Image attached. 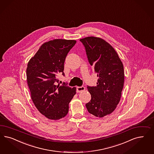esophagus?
<instances>
[{
    "mask_svg": "<svg viewBox=\"0 0 154 154\" xmlns=\"http://www.w3.org/2000/svg\"><path fill=\"white\" fill-rule=\"evenodd\" d=\"M85 87H83V86H82V87H77V88H76V91H77V92H83V91H85Z\"/></svg>",
    "mask_w": 154,
    "mask_h": 154,
    "instance_id": "obj_1",
    "label": "esophagus"
}]
</instances>
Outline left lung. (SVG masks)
Here are the masks:
<instances>
[{
	"instance_id": "1",
	"label": "left lung",
	"mask_w": 154,
	"mask_h": 154,
	"mask_svg": "<svg viewBox=\"0 0 154 154\" xmlns=\"http://www.w3.org/2000/svg\"><path fill=\"white\" fill-rule=\"evenodd\" d=\"M80 41L98 77L97 86H87L91 100L85 106L89 113L102 118L112 113L119 103L124 85L123 63L114 48L104 40L91 36Z\"/></svg>"
}]
</instances>
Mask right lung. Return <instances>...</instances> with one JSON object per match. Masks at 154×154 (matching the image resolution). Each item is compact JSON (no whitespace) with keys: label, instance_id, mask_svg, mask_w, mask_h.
<instances>
[{"label":"right lung","instance_id":"1","mask_svg":"<svg viewBox=\"0 0 154 154\" xmlns=\"http://www.w3.org/2000/svg\"><path fill=\"white\" fill-rule=\"evenodd\" d=\"M76 42L63 39L45 42L28 63L26 80L31 98L36 108L49 119L65 117L69 102L76 94V87L72 88L65 83L57 85V76L65 75V58Z\"/></svg>","mask_w":154,"mask_h":154}]
</instances>
